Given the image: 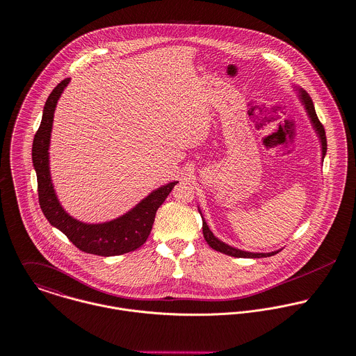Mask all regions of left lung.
I'll list each match as a JSON object with an SVG mask.
<instances>
[{"label": "left lung", "mask_w": 356, "mask_h": 356, "mask_svg": "<svg viewBox=\"0 0 356 356\" xmlns=\"http://www.w3.org/2000/svg\"><path fill=\"white\" fill-rule=\"evenodd\" d=\"M296 90H297V95H298V99L301 102V104L304 106L305 111H307V115L312 124V128L315 129V134L318 135L319 140H321V148H322V159L325 158L326 155V149H327V142H326V134H325V129H323V125L319 122L318 120V115L315 113V107H314V103H312V99L309 97V95L302 89V88H298V86H293ZM200 213H201V209H200ZM202 214V213H201ZM202 231H204V238L205 241L208 242V245L220 252V253H224V254H228V256H232V257H243V259H260V257H270V256H274L277 253H280L282 249L280 250H274V252H270V253H254V252H246V250H241V249H236L234 246H229L227 245L225 242L220 241L218 238H216L213 235V232L211 231V228L208 227L205 218L202 217Z\"/></svg>", "instance_id": "obj_1"}]
</instances>
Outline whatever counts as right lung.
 <instances>
[{"label":"right lung","instance_id":"obj_1","mask_svg":"<svg viewBox=\"0 0 356 356\" xmlns=\"http://www.w3.org/2000/svg\"><path fill=\"white\" fill-rule=\"evenodd\" d=\"M70 78L63 79L49 95L44 106L41 125L33 142V165L37 173L40 207L51 225L60 229L82 252L97 256H120L140 248L147 241L155 213L163 204L172 188L179 181H172L149 193L145 198L114 220L89 224L67 213L60 205L49 170V144L54 125V114L59 97L69 85Z\"/></svg>","mask_w":356,"mask_h":356}]
</instances>
